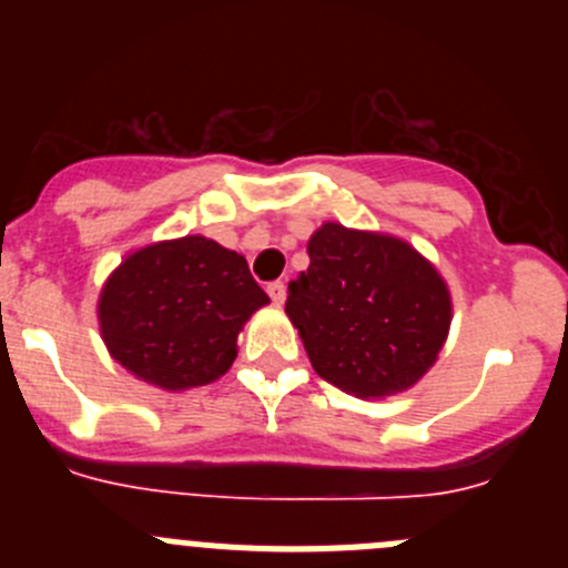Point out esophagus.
Wrapping results in <instances>:
<instances>
[{
    "mask_svg": "<svg viewBox=\"0 0 568 568\" xmlns=\"http://www.w3.org/2000/svg\"><path fill=\"white\" fill-rule=\"evenodd\" d=\"M266 291H268V296H272L274 305H283V302H285V294H288V288H285L283 280H274V283H268V285H266Z\"/></svg>",
    "mask_w": 568,
    "mask_h": 568,
    "instance_id": "1",
    "label": "esophagus"
}]
</instances>
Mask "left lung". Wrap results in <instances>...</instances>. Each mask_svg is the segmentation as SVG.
<instances>
[{
    "label": "left lung",
    "mask_w": 568,
    "mask_h": 568,
    "mask_svg": "<svg viewBox=\"0 0 568 568\" xmlns=\"http://www.w3.org/2000/svg\"><path fill=\"white\" fill-rule=\"evenodd\" d=\"M311 266L288 283L285 313L321 379L357 398H385L434 365L450 326L437 268L406 242L326 222Z\"/></svg>",
    "instance_id": "obj_1"
}]
</instances>
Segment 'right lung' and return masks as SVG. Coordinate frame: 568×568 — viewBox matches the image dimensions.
<instances>
[{"mask_svg":"<svg viewBox=\"0 0 568 568\" xmlns=\"http://www.w3.org/2000/svg\"><path fill=\"white\" fill-rule=\"evenodd\" d=\"M268 302L239 252L203 236L125 257L99 302L112 357L164 390L209 385L236 359L242 324Z\"/></svg>","mask_w":568,"mask_h":568,"instance_id":"1","label":"right lung"}]
</instances>
